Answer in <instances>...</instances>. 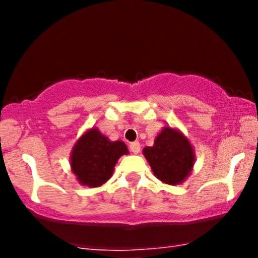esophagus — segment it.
<instances>
[{"mask_svg": "<svg viewBox=\"0 0 258 258\" xmlns=\"http://www.w3.org/2000/svg\"><path fill=\"white\" fill-rule=\"evenodd\" d=\"M130 151H131L132 153H140V151H141V146H140L139 142H132V144H130Z\"/></svg>", "mask_w": 258, "mask_h": 258, "instance_id": "1", "label": "esophagus"}]
</instances>
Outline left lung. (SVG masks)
I'll use <instances>...</instances> for the list:
<instances>
[{
	"mask_svg": "<svg viewBox=\"0 0 258 258\" xmlns=\"http://www.w3.org/2000/svg\"><path fill=\"white\" fill-rule=\"evenodd\" d=\"M151 170L163 183L176 186L186 181L194 170L195 150L178 128L165 126L156 136L153 146L142 150Z\"/></svg>",
	"mask_w": 258,
	"mask_h": 258,
	"instance_id": "8db88e82",
	"label": "left lung"
}]
</instances>
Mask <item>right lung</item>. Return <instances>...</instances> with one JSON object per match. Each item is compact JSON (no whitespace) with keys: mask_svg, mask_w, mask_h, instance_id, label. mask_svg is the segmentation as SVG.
<instances>
[{"mask_svg":"<svg viewBox=\"0 0 258 258\" xmlns=\"http://www.w3.org/2000/svg\"><path fill=\"white\" fill-rule=\"evenodd\" d=\"M123 155H128L124 142L111 141L97 127H92L83 132L72 147L70 166L80 184L93 188L112 177L114 166Z\"/></svg>","mask_w":258,"mask_h":258,"instance_id":"obj_1","label":"right lung"}]
</instances>
